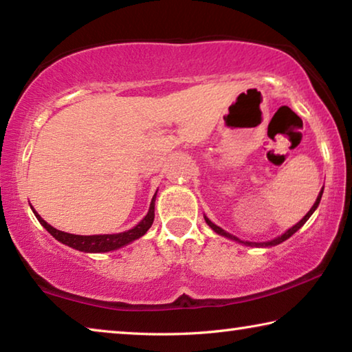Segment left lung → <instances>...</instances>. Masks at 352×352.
Segmentation results:
<instances>
[{"instance_id": "obj_1", "label": "left lung", "mask_w": 352, "mask_h": 352, "mask_svg": "<svg viewBox=\"0 0 352 352\" xmlns=\"http://www.w3.org/2000/svg\"><path fill=\"white\" fill-rule=\"evenodd\" d=\"M323 189L324 188H321V190H320V194H318V197H317V200H315V204H314V206L311 208V210H309V212L306 214L305 217H302L300 222H298L296 225H294L292 226V228H289L287 231H285L284 234H281V236H278V237H275V239L273 241H269V242H248V241H241L239 237H236V236H233V234H230V233H226L225 230H222L220 228V226H217L216 223H212L210 219H208L206 216H205V222L211 226V228L216 231L217 234H220V236H223V237H226V239H231V241H236V242H239V243H243V245H247V247H273V245H278V243H281V242H284V241H287L289 237L292 236V234H295L298 230L301 228L302 225H305L307 220H309V217L312 216L314 214V211L317 210L318 208V205H320V200H321V195H323Z\"/></svg>"}]
</instances>
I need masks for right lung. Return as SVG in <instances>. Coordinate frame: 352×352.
<instances>
[{
  "mask_svg": "<svg viewBox=\"0 0 352 352\" xmlns=\"http://www.w3.org/2000/svg\"><path fill=\"white\" fill-rule=\"evenodd\" d=\"M155 199H157V192H155L153 199L151 201V208H148V212L146 214V217L141 220V222L133 226L132 230L124 231V233H118V234H94V236H79V234H69L65 233V231L56 230L54 226H51L47 222H45L43 219L40 217V214L34 210L35 217L38 219V222L45 226L47 233H51L52 237H56L58 242L65 243L71 248L79 250V252H85V253H107L111 252V250H118L127 243L133 242L136 239H140L141 236H144L147 233V230L151 228L153 223V217H155Z\"/></svg>",
  "mask_w": 352,
  "mask_h": 352,
  "instance_id": "1",
  "label": "right lung"
}]
</instances>
